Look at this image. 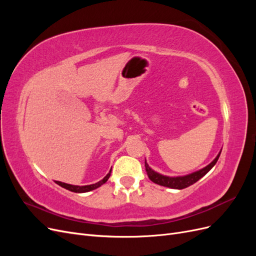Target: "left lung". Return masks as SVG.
Segmentation results:
<instances>
[{"mask_svg":"<svg viewBox=\"0 0 256 256\" xmlns=\"http://www.w3.org/2000/svg\"><path fill=\"white\" fill-rule=\"evenodd\" d=\"M220 154H221V152H219L218 156L216 157V159L212 162V164H209L204 168L200 170V171L194 172V173H192V174L186 175V176L168 177V176L161 175V174H159L157 172L152 171V170L148 166V164H147L146 161H145L146 173H147V176L150 177V180L152 182H154V184H158L160 186H164V187L173 188V189H184V188L189 187V186L193 184L194 182H196L200 180V178H202L209 171V170H210L216 164V161H218V159L220 157Z\"/></svg>","mask_w":256,"mask_h":256,"instance_id":"obj_1","label":"left lung"}]
</instances>
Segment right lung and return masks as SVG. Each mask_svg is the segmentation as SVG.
<instances>
[{
    "label": "right lung",
    "instance_id": "1",
    "mask_svg": "<svg viewBox=\"0 0 256 256\" xmlns=\"http://www.w3.org/2000/svg\"><path fill=\"white\" fill-rule=\"evenodd\" d=\"M111 175V171L108 173V175L102 180L100 182H96V184H88V186H74V184H65V182H56L58 184H60V187H63L69 191H72V192H78V193H82V192H88L92 191L94 189H97L100 186L104 184V182H106V180H109V177Z\"/></svg>",
    "mask_w": 256,
    "mask_h": 256
}]
</instances>
